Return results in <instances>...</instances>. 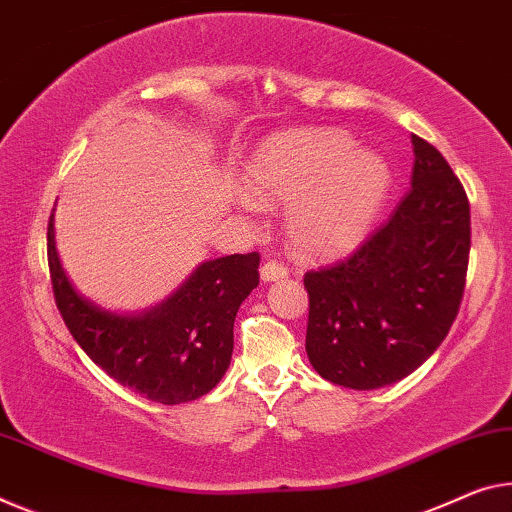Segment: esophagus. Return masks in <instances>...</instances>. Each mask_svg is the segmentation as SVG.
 Returning a JSON list of instances; mask_svg holds the SVG:
<instances>
[{"label": "esophagus", "instance_id": "obj_1", "mask_svg": "<svg viewBox=\"0 0 512 512\" xmlns=\"http://www.w3.org/2000/svg\"><path fill=\"white\" fill-rule=\"evenodd\" d=\"M288 277V270L283 267L279 261H267L263 267H261V279L265 283L270 281H279V279H286Z\"/></svg>", "mask_w": 512, "mask_h": 512}]
</instances>
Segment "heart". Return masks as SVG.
Wrapping results in <instances>:
<instances>
[{
	"label": "heart",
	"instance_id": "1",
	"mask_svg": "<svg viewBox=\"0 0 512 512\" xmlns=\"http://www.w3.org/2000/svg\"><path fill=\"white\" fill-rule=\"evenodd\" d=\"M238 203L261 212L260 196L290 201L286 226L309 256H338L371 233L387 203L393 171L382 153L334 128H297L267 137L249 157Z\"/></svg>",
	"mask_w": 512,
	"mask_h": 512
}]
</instances>
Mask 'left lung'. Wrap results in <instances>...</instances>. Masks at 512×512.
Returning a JSON list of instances; mask_svg holds the SVG:
<instances>
[{
  "label": "left lung",
  "instance_id": "1",
  "mask_svg": "<svg viewBox=\"0 0 512 512\" xmlns=\"http://www.w3.org/2000/svg\"><path fill=\"white\" fill-rule=\"evenodd\" d=\"M412 190L341 263L304 274L306 355L325 380L371 391L414 373L458 316L471 222L465 187L412 135Z\"/></svg>",
  "mask_w": 512,
  "mask_h": 512
}]
</instances>
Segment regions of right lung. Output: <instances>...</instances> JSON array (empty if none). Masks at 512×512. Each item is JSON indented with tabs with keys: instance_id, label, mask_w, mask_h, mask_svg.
Returning <instances> with one entry per match:
<instances>
[{
	"instance_id": "obj_1",
	"label": "right lung",
	"mask_w": 512,
	"mask_h": 512,
	"mask_svg": "<svg viewBox=\"0 0 512 512\" xmlns=\"http://www.w3.org/2000/svg\"><path fill=\"white\" fill-rule=\"evenodd\" d=\"M47 263L57 309L86 355L139 396L180 405L206 396L229 371L235 313L258 286L261 256L201 263L167 300L141 313L107 311L77 293L57 251L54 210Z\"/></svg>"
}]
</instances>
